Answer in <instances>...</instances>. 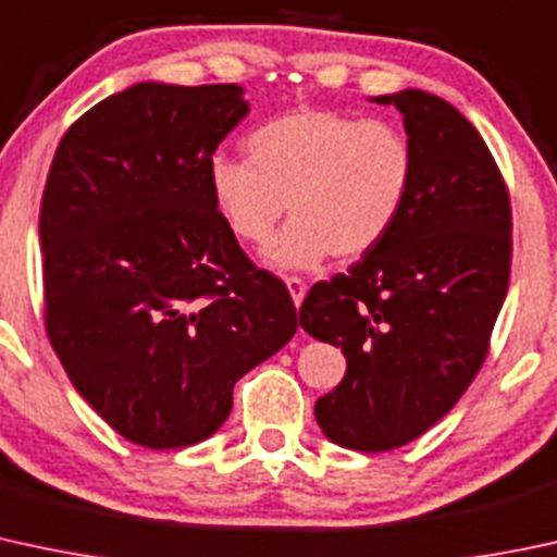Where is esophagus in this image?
<instances>
[{
    "label": "esophagus",
    "mask_w": 557,
    "mask_h": 557,
    "mask_svg": "<svg viewBox=\"0 0 557 557\" xmlns=\"http://www.w3.org/2000/svg\"><path fill=\"white\" fill-rule=\"evenodd\" d=\"M285 285H288V294H290V298H294V307L298 309L301 307L304 296H307V285H304V280H298V277H285Z\"/></svg>",
    "instance_id": "1"
}]
</instances>
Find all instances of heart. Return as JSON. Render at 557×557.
<instances>
[{"mask_svg":"<svg viewBox=\"0 0 557 557\" xmlns=\"http://www.w3.org/2000/svg\"><path fill=\"white\" fill-rule=\"evenodd\" d=\"M248 160L215 151L208 195L239 243L261 248L288 208V230L263 261L307 272L327 256L357 261L376 250L406 210L417 175L400 127L333 109H296L245 140Z\"/></svg>","mask_w":557,"mask_h":557,"instance_id":"b5f03b06","label":"heart"}]
</instances>
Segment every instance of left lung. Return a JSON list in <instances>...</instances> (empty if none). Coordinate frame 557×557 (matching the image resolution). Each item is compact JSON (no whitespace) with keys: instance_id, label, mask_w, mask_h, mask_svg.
Instances as JSON below:
<instances>
[{"instance_id":"1","label":"left lung","mask_w":557,"mask_h":557,"mask_svg":"<svg viewBox=\"0 0 557 557\" xmlns=\"http://www.w3.org/2000/svg\"><path fill=\"white\" fill-rule=\"evenodd\" d=\"M371 101L400 111L417 157L411 197L376 250L314 285L298 309L309 336L347 357L314 419L331 443L368 454L417 441L465 395L512 256L505 181L472 122L419 87Z\"/></svg>"}]
</instances>
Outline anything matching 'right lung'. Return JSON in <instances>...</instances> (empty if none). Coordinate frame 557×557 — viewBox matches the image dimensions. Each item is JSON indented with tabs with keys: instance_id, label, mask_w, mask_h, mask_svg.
I'll return each mask as SVG.
<instances>
[{
	"instance_id": "right-lung-1",
	"label": "right lung",
	"mask_w": 557,
	"mask_h": 557,
	"mask_svg": "<svg viewBox=\"0 0 557 557\" xmlns=\"http://www.w3.org/2000/svg\"><path fill=\"white\" fill-rule=\"evenodd\" d=\"M245 87L138 82L79 116L47 175V336L109 426L144 448L208 441L239 376L296 333L288 290L239 250L208 160Z\"/></svg>"
}]
</instances>
